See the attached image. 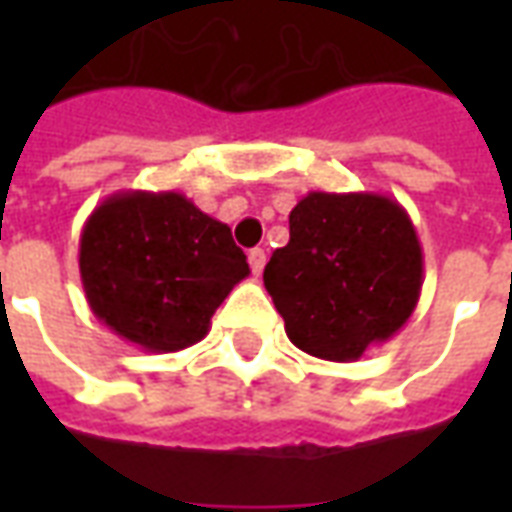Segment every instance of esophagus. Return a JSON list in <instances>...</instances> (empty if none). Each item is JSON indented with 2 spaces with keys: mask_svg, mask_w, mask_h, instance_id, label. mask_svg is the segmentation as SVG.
Masks as SVG:
<instances>
[{
  "mask_svg": "<svg viewBox=\"0 0 512 512\" xmlns=\"http://www.w3.org/2000/svg\"><path fill=\"white\" fill-rule=\"evenodd\" d=\"M249 266H252V274H263V268H266V249H252L249 252Z\"/></svg>",
  "mask_w": 512,
  "mask_h": 512,
  "instance_id": "esophagus-1",
  "label": "esophagus"
}]
</instances>
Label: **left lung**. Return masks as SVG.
Returning <instances> with one entry per match:
<instances>
[{"mask_svg":"<svg viewBox=\"0 0 512 512\" xmlns=\"http://www.w3.org/2000/svg\"><path fill=\"white\" fill-rule=\"evenodd\" d=\"M290 343L356 362L403 329L422 290V246L406 208L373 191H310L290 211V241L263 271Z\"/></svg>","mask_w":512,"mask_h":512,"instance_id":"left-lung-1","label":"left lung"}]
</instances>
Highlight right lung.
<instances>
[{
    "label": "right lung",
    "mask_w": 512,
    "mask_h": 512,
    "mask_svg": "<svg viewBox=\"0 0 512 512\" xmlns=\"http://www.w3.org/2000/svg\"><path fill=\"white\" fill-rule=\"evenodd\" d=\"M79 274L98 321L172 354L208 334L249 263L230 227L178 191H117L84 222Z\"/></svg>",
    "instance_id": "right-lung-1"
}]
</instances>
